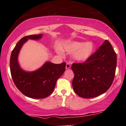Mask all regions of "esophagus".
<instances>
[{"label": "esophagus", "mask_w": 126, "mask_h": 126, "mask_svg": "<svg viewBox=\"0 0 126 126\" xmlns=\"http://www.w3.org/2000/svg\"><path fill=\"white\" fill-rule=\"evenodd\" d=\"M70 67H71V66H70V63H66V69H70Z\"/></svg>", "instance_id": "1"}]
</instances>
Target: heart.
Masks as SVG:
<instances>
[{
    "mask_svg": "<svg viewBox=\"0 0 126 126\" xmlns=\"http://www.w3.org/2000/svg\"><path fill=\"white\" fill-rule=\"evenodd\" d=\"M62 50L67 53H73V58L76 61L83 62L92 56L94 46L92 42L71 41L64 44Z\"/></svg>",
    "mask_w": 126,
    "mask_h": 126,
    "instance_id": "heart-1",
    "label": "heart"
}]
</instances>
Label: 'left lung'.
<instances>
[{
    "label": "left lung",
    "mask_w": 126,
    "mask_h": 126,
    "mask_svg": "<svg viewBox=\"0 0 126 126\" xmlns=\"http://www.w3.org/2000/svg\"><path fill=\"white\" fill-rule=\"evenodd\" d=\"M117 55L105 40L89 59L82 63H73V90L83 98L96 97L110 88L115 76Z\"/></svg>",
    "instance_id": "8db88e82"
}]
</instances>
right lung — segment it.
Returning a JSON list of instances; mask_svg holds the SVG:
<instances>
[{
	"label": "right lung",
	"instance_id": "add662e5",
	"mask_svg": "<svg viewBox=\"0 0 126 126\" xmlns=\"http://www.w3.org/2000/svg\"><path fill=\"white\" fill-rule=\"evenodd\" d=\"M42 34L31 35L23 37L12 50L10 59V70L13 81L16 88L28 97L42 99L48 96L54 91L57 79L65 71L66 63L54 64L46 62L38 70L26 72L20 67L18 56L22 46L28 39L37 40Z\"/></svg>",
	"mask_w": 126,
	"mask_h": 126
}]
</instances>
